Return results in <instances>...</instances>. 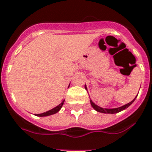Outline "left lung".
Masks as SVG:
<instances>
[{
	"label": "left lung",
	"instance_id": "obj_1",
	"mask_svg": "<svg viewBox=\"0 0 152 152\" xmlns=\"http://www.w3.org/2000/svg\"><path fill=\"white\" fill-rule=\"evenodd\" d=\"M85 88L86 89V86H85ZM136 97H135V98H136ZM135 98H134V99L132 100V102H129V103H127V104L124 105V106H123V107H118V108H113V109H107V108H102V107H99V106H97V105L94 104V102H92L91 100V106L93 107L94 109L95 110H97L98 112L105 113V114H115V113L120 112V111H122V110H125V109H126V108H127L129 106H131V105L133 103V102L134 101Z\"/></svg>",
	"mask_w": 152,
	"mask_h": 152
}]
</instances>
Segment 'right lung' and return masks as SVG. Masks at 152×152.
I'll return each instance as SVG.
<instances>
[{
	"instance_id": "obj_1",
	"label": "right lung",
	"mask_w": 152,
	"mask_h": 152,
	"mask_svg": "<svg viewBox=\"0 0 152 152\" xmlns=\"http://www.w3.org/2000/svg\"><path fill=\"white\" fill-rule=\"evenodd\" d=\"M63 103H64V100L62 102L58 105V106H57L56 107L53 108L52 110H49V111H46V112H44L42 113V114H38L37 115V116H41V117H43V116H49V115H53V114H56L57 112H58L60 109L61 108V107L63 106Z\"/></svg>"
}]
</instances>
